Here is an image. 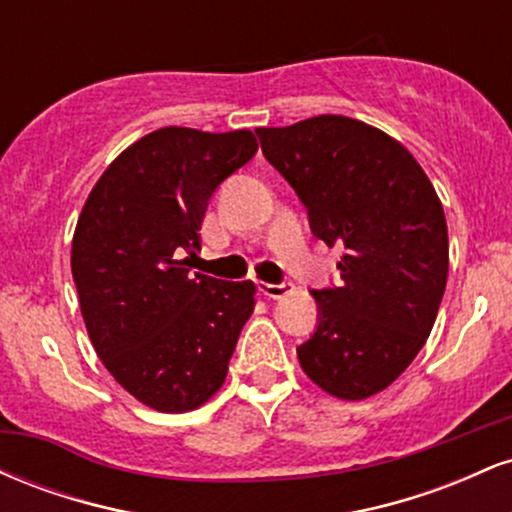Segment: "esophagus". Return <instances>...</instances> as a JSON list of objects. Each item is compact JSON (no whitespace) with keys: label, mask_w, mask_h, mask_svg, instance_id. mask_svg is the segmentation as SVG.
Wrapping results in <instances>:
<instances>
[{"label":"esophagus","mask_w":512,"mask_h":512,"mask_svg":"<svg viewBox=\"0 0 512 512\" xmlns=\"http://www.w3.org/2000/svg\"><path fill=\"white\" fill-rule=\"evenodd\" d=\"M293 291V284L291 281H281V284H260V293L264 298H281L286 296V293Z\"/></svg>","instance_id":"obj_1"}]
</instances>
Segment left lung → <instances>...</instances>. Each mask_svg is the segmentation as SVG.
<instances>
[{
	"instance_id": "obj_1",
	"label": "left lung",
	"mask_w": 512,
	"mask_h": 512,
	"mask_svg": "<svg viewBox=\"0 0 512 512\" xmlns=\"http://www.w3.org/2000/svg\"><path fill=\"white\" fill-rule=\"evenodd\" d=\"M255 132L313 236L344 250L342 284L310 291L317 327L298 361L330 395L366 399L395 383L433 330L448 281L443 204L416 158L366 122L320 115Z\"/></svg>"
}]
</instances>
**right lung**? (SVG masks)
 I'll return each instance as SVG.
<instances>
[{"label": "right lung", "mask_w": 512, "mask_h": 512, "mask_svg": "<svg viewBox=\"0 0 512 512\" xmlns=\"http://www.w3.org/2000/svg\"><path fill=\"white\" fill-rule=\"evenodd\" d=\"M257 154L250 129L163 127L110 163L72 240L88 337L129 395L158 411L202 407L223 385L255 308L252 281L190 276L209 199Z\"/></svg>", "instance_id": "right-lung-1"}]
</instances>
